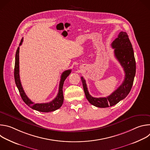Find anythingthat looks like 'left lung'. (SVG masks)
Instances as JSON below:
<instances>
[{
	"mask_svg": "<svg viewBox=\"0 0 150 150\" xmlns=\"http://www.w3.org/2000/svg\"><path fill=\"white\" fill-rule=\"evenodd\" d=\"M111 46L114 49L116 58L123 68L125 74L124 81L120 86L108 97L96 98L89 94L86 81L82 76L81 77L87 99L92 105L97 108H105L113 106L124 99L132 88L136 73V62L134 50L127 33L121 31Z\"/></svg>",
	"mask_w": 150,
	"mask_h": 150,
	"instance_id": "obj_1",
	"label": "left lung"
}]
</instances>
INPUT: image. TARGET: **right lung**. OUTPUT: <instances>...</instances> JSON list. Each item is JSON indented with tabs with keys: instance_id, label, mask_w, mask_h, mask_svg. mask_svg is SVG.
<instances>
[{
	"instance_id": "obj_1",
	"label": "right lung",
	"mask_w": 150,
	"mask_h": 150,
	"mask_svg": "<svg viewBox=\"0 0 150 150\" xmlns=\"http://www.w3.org/2000/svg\"><path fill=\"white\" fill-rule=\"evenodd\" d=\"M23 38L21 39L19 43V46H21L23 43ZM19 47H18L16 55H15V69H14V78L15 82L16 83V87L19 90V94L21 95V98L24 103L28 105L31 109L35 110L41 112H50L54 111L58 109H59L62 106L63 102V86L64 81L66 78L69 76V75L71 72V70H67L64 71L62 75L61 79L60 81L59 87V92L56 96V97L49 103H33L26 95L24 90H23L22 85L20 81L19 78Z\"/></svg>"
}]
</instances>
